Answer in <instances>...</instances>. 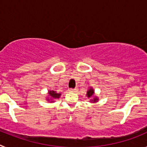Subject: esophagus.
Returning <instances> with one entry per match:
<instances>
[{"mask_svg": "<svg viewBox=\"0 0 147 147\" xmlns=\"http://www.w3.org/2000/svg\"><path fill=\"white\" fill-rule=\"evenodd\" d=\"M77 90V88H70L69 91L71 92H76Z\"/></svg>", "mask_w": 147, "mask_h": 147, "instance_id": "esophagus-1", "label": "esophagus"}]
</instances>
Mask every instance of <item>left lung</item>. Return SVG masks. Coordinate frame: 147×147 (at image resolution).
<instances>
[{
	"label": "left lung",
	"mask_w": 147,
	"mask_h": 147,
	"mask_svg": "<svg viewBox=\"0 0 147 147\" xmlns=\"http://www.w3.org/2000/svg\"><path fill=\"white\" fill-rule=\"evenodd\" d=\"M93 93H94V91H93V90L92 89V88H90V90H88V92H87V96H88V98H90V97H91L92 96H93ZM97 100H98V98H93V102H96L97 101Z\"/></svg>",
	"instance_id": "obj_1"
}]
</instances>
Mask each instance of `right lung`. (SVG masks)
Returning a JSON list of instances; mask_svg holds the SVG:
<instances>
[{"label": "right lung", "mask_w": 147, "mask_h": 147, "mask_svg": "<svg viewBox=\"0 0 147 147\" xmlns=\"http://www.w3.org/2000/svg\"><path fill=\"white\" fill-rule=\"evenodd\" d=\"M49 94L51 96V98H58L61 96L60 93H57L56 91H54V90H51V91L50 90V91H49Z\"/></svg>", "instance_id": "right-lung-1"}]
</instances>
